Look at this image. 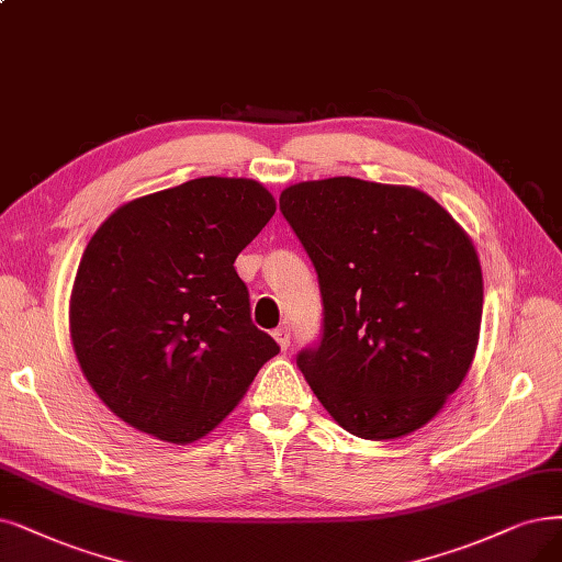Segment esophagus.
<instances>
[{
    "instance_id": "34e87169",
    "label": "esophagus",
    "mask_w": 562,
    "mask_h": 562,
    "mask_svg": "<svg viewBox=\"0 0 562 562\" xmlns=\"http://www.w3.org/2000/svg\"><path fill=\"white\" fill-rule=\"evenodd\" d=\"M274 341L279 344V348L281 350H288V346H290V331H288V327H279V329H274Z\"/></svg>"
}]
</instances>
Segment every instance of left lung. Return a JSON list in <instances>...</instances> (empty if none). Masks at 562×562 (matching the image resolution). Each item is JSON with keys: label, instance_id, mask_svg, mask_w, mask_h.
<instances>
[{"label": "left lung", "instance_id": "obj_1", "mask_svg": "<svg viewBox=\"0 0 562 562\" xmlns=\"http://www.w3.org/2000/svg\"><path fill=\"white\" fill-rule=\"evenodd\" d=\"M316 267L318 348L297 367L323 408L364 440L431 422L473 364L484 283L473 239L413 187L329 177L281 191Z\"/></svg>", "mask_w": 562, "mask_h": 562}]
</instances>
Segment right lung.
I'll list each match as a JSON object with an SVG mask.
<instances>
[{
  "mask_svg": "<svg viewBox=\"0 0 562 562\" xmlns=\"http://www.w3.org/2000/svg\"><path fill=\"white\" fill-rule=\"evenodd\" d=\"M277 200L244 177H198L128 200L80 258L69 329L97 396L133 429L189 445L226 419L279 352L251 323L235 258Z\"/></svg>",
  "mask_w": 562,
  "mask_h": 562,
  "instance_id": "1",
  "label": "right lung"
}]
</instances>
